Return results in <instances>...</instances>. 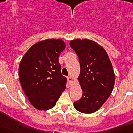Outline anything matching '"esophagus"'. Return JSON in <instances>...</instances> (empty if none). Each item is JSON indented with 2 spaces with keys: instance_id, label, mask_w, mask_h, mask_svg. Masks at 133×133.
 I'll return each mask as SVG.
<instances>
[{
  "instance_id": "34e87169",
  "label": "esophagus",
  "mask_w": 133,
  "mask_h": 133,
  "mask_svg": "<svg viewBox=\"0 0 133 133\" xmlns=\"http://www.w3.org/2000/svg\"><path fill=\"white\" fill-rule=\"evenodd\" d=\"M67 79H68V82H69V84H71L72 83V78H71L70 77H67Z\"/></svg>"
}]
</instances>
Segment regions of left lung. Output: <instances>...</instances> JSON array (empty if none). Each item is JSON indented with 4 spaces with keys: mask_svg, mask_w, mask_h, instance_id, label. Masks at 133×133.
<instances>
[{
    "mask_svg": "<svg viewBox=\"0 0 133 133\" xmlns=\"http://www.w3.org/2000/svg\"><path fill=\"white\" fill-rule=\"evenodd\" d=\"M70 46L78 57V80L83 91L74 107L83 113H92L101 107L112 91L115 75L112 64L106 50L95 41L75 39Z\"/></svg>",
    "mask_w": 133,
    "mask_h": 133,
    "instance_id": "8db88e82",
    "label": "left lung"
}]
</instances>
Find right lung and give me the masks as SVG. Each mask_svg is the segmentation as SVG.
Here are the masks:
<instances>
[{
    "label": "right lung",
    "instance_id": "add662e5",
    "mask_svg": "<svg viewBox=\"0 0 133 133\" xmlns=\"http://www.w3.org/2000/svg\"><path fill=\"white\" fill-rule=\"evenodd\" d=\"M65 46L59 38L40 41L28 50L20 63L18 77L22 88L38 110L54 107L65 89L66 78L61 74L58 62Z\"/></svg>",
    "mask_w": 133,
    "mask_h": 133
}]
</instances>
